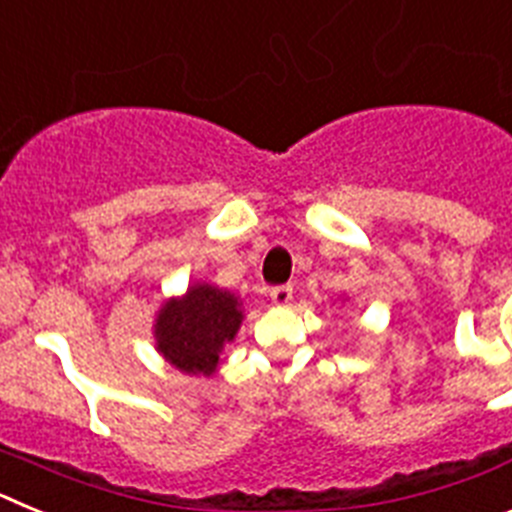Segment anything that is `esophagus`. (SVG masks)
<instances>
[{
  "label": "esophagus",
  "instance_id": "obj_1",
  "mask_svg": "<svg viewBox=\"0 0 512 512\" xmlns=\"http://www.w3.org/2000/svg\"><path fill=\"white\" fill-rule=\"evenodd\" d=\"M269 297H271V302H274V305H277V307H287L289 302H292V287H289V284H282V287H274L269 292Z\"/></svg>",
  "mask_w": 512,
  "mask_h": 512
}]
</instances>
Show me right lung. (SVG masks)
Returning <instances> with one entry per match:
<instances>
[{
  "label": "right lung",
  "mask_w": 512,
  "mask_h": 512,
  "mask_svg": "<svg viewBox=\"0 0 512 512\" xmlns=\"http://www.w3.org/2000/svg\"><path fill=\"white\" fill-rule=\"evenodd\" d=\"M243 323V300L217 284L194 282L169 297L153 320V341L166 364L189 377H212Z\"/></svg>",
  "instance_id": "1"
}]
</instances>
